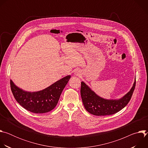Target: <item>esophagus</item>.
<instances>
[{
	"label": "esophagus",
	"instance_id": "obj_1",
	"mask_svg": "<svg viewBox=\"0 0 148 148\" xmlns=\"http://www.w3.org/2000/svg\"><path fill=\"white\" fill-rule=\"evenodd\" d=\"M75 74L76 75H79V74H80V72L79 71H75Z\"/></svg>",
	"mask_w": 148,
	"mask_h": 148
}]
</instances>
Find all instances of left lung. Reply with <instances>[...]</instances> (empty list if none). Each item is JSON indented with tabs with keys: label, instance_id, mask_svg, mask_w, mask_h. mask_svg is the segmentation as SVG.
<instances>
[{
	"label": "left lung",
	"instance_id": "left-lung-1",
	"mask_svg": "<svg viewBox=\"0 0 148 148\" xmlns=\"http://www.w3.org/2000/svg\"><path fill=\"white\" fill-rule=\"evenodd\" d=\"M81 96L84 106L90 114L96 116L114 114L123 108L130 102L136 85V78L131 90L118 99H106L97 95L87 84L81 82Z\"/></svg>",
	"mask_w": 148,
	"mask_h": 148
}]
</instances>
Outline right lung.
<instances>
[{
  "mask_svg": "<svg viewBox=\"0 0 148 148\" xmlns=\"http://www.w3.org/2000/svg\"><path fill=\"white\" fill-rule=\"evenodd\" d=\"M71 75L56 81L49 87L37 92H28L17 87L10 79V87L17 102L25 109L36 114L48 112L57 105L61 94Z\"/></svg>",
  "mask_w": 148,
  "mask_h": 148,
  "instance_id": "1",
  "label": "right lung"
}]
</instances>
